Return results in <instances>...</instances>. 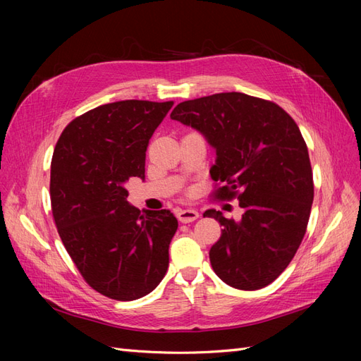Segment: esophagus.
Listing matches in <instances>:
<instances>
[{
	"instance_id": "obj_1",
	"label": "esophagus",
	"mask_w": 361,
	"mask_h": 361,
	"mask_svg": "<svg viewBox=\"0 0 361 361\" xmlns=\"http://www.w3.org/2000/svg\"><path fill=\"white\" fill-rule=\"evenodd\" d=\"M176 216L180 223H192L199 218V212L194 209H179Z\"/></svg>"
}]
</instances>
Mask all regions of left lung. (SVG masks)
<instances>
[{"label":"left lung","instance_id":"8db88e82","mask_svg":"<svg viewBox=\"0 0 361 361\" xmlns=\"http://www.w3.org/2000/svg\"><path fill=\"white\" fill-rule=\"evenodd\" d=\"M170 117L206 138L216 152L211 176L224 187L218 199H238L239 221L215 209L223 226L209 251L215 274L228 286H268L290 264L313 203V174L305 141L277 104L227 92L180 102Z\"/></svg>","mask_w":361,"mask_h":361}]
</instances>
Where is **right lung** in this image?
<instances>
[{"label": "right lung", "instance_id": "obj_1", "mask_svg": "<svg viewBox=\"0 0 361 361\" xmlns=\"http://www.w3.org/2000/svg\"><path fill=\"white\" fill-rule=\"evenodd\" d=\"M173 102L118 101L76 117L51 162V206L59 235L89 285L117 301L154 290L169 268L178 220L169 209L130 204L126 182L145 179L150 137Z\"/></svg>", "mask_w": 361, "mask_h": 361}]
</instances>
